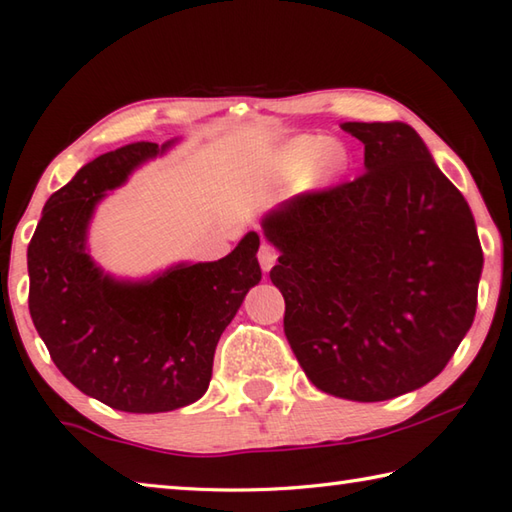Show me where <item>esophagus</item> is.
<instances>
[{
	"instance_id": "1",
	"label": "esophagus",
	"mask_w": 512,
	"mask_h": 512,
	"mask_svg": "<svg viewBox=\"0 0 512 512\" xmlns=\"http://www.w3.org/2000/svg\"><path fill=\"white\" fill-rule=\"evenodd\" d=\"M257 259H259V266H262V271H264V273H268V271H271V268H273L275 259H277L275 248H273L271 244H262V246H259Z\"/></svg>"
}]
</instances>
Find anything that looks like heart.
Instances as JSON below:
<instances>
[{"label": "heart", "mask_w": 512, "mask_h": 512, "mask_svg": "<svg viewBox=\"0 0 512 512\" xmlns=\"http://www.w3.org/2000/svg\"><path fill=\"white\" fill-rule=\"evenodd\" d=\"M348 167V153L341 144L327 137H296L275 155V173L284 183H302L311 178L314 185H329Z\"/></svg>", "instance_id": "obj_1"}]
</instances>
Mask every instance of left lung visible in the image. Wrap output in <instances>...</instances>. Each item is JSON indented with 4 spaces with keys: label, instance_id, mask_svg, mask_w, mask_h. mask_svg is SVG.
I'll use <instances>...</instances> for the list:
<instances>
[{
    "label": "left lung",
    "instance_id": "1",
    "mask_svg": "<svg viewBox=\"0 0 512 512\" xmlns=\"http://www.w3.org/2000/svg\"><path fill=\"white\" fill-rule=\"evenodd\" d=\"M366 173L293 196L262 219L271 282L311 384L352 402L418 391L476 314L483 250L470 205L402 121H348Z\"/></svg>",
    "mask_w": 512,
    "mask_h": 512
}]
</instances>
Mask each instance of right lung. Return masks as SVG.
Listing matches in <instances>:
<instances>
[{
    "label": "right lung",
    "instance_id": "add662e5",
    "mask_svg": "<svg viewBox=\"0 0 512 512\" xmlns=\"http://www.w3.org/2000/svg\"><path fill=\"white\" fill-rule=\"evenodd\" d=\"M176 142H135L85 164L49 196L27 250L29 311L56 368L126 413L201 400L223 329L262 280L257 232L216 262H180L144 280H119L92 259L97 205Z\"/></svg>",
    "mask_w": 512,
    "mask_h": 512
}]
</instances>
